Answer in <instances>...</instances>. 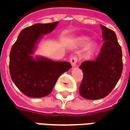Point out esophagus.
<instances>
[{"mask_svg":"<svg viewBox=\"0 0 130 130\" xmlns=\"http://www.w3.org/2000/svg\"><path fill=\"white\" fill-rule=\"evenodd\" d=\"M70 63H71V65H72V67H75V66H76V64L77 61H78V58H77V56L75 55H73L71 56V58L70 59Z\"/></svg>","mask_w":130,"mask_h":130,"instance_id":"34e87169","label":"esophagus"}]
</instances>
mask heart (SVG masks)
Returning a JSON list of instances; mask_svg holds the SVG:
<instances>
[{
	"mask_svg": "<svg viewBox=\"0 0 130 130\" xmlns=\"http://www.w3.org/2000/svg\"><path fill=\"white\" fill-rule=\"evenodd\" d=\"M80 41L83 43H88L89 39L87 38H80ZM93 48H94V45H92L89 46V50H92Z\"/></svg>",
	"mask_w": 130,
	"mask_h": 130,
	"instance_id": "b5f03b06",
	"label": "heart"
}]
</instances>
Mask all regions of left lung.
<instances>
[{
    "mask_svg": "<svg viewBox=\"0 0 130 130\" xmlns=\"http://www.w3.org/2000/svg\"><path fill=\"white\" fill-rule=\"evenodd\" d=\"M100 27L105 41L100 53L95 60L83 62L80 66L83 79L79 92L87 100H98L109 95L120 80L123 68L122 49L115 32L102 25Z\"/></svg>",
    "mask_w": 130,
    "mask_h": 130,
    "instance_id": "8db88e82",
    "label": "left lung"
}]
</instances>
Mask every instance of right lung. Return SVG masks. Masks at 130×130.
I'll return each mask as SVG.
<instances>
[{"label":"right lung","mask_w":130,"mask_h":130,"mask_svg":"<svg viewBox=\"0 0 130 130\" xmlns=\"http://www.w3.org/2000/svg\"><path fill=\"white\" fill-rule=\"evenodd\" d=\"M58 23H37L24 28L12 46L9 62L10 77L26 96L43 98L48 95L58 77L72 68L68 62H55L32 56L39 40L43 35L53 31Z\"/></svg>","instance_id":"add662e5"}]
</instances>
